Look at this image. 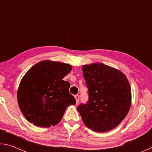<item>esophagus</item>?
<instances>
[{
    "instance_id": "obj_1",
    "label": "esophagus",
    "mask_w": 152,
    "mask_h": 152,
    "mask_svg": "<svg viewBox=\"0 0 152 152\" xmlns=\"http://www.w3.org/2000/svg\"><path fill=\"white\" fill-rule=\"evenodd\" d=\"M74 97H75V99H76V103H78V102H79V99H80L79 95H78V94H76V95H75V96H74Z\"/></svg>"
}]
</instances>
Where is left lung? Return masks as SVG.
<instances>
[{"label":"left lung","instance_id":"left-lung-1","mask_svg":"<svg viewBox=\"0 0 152 152\" xmlns=\"http://www.w3.org/2000/svg\"><path fill=\"white\" fill-rule=\"evenodd\" d=\"M88 100L77 109L86 127L106 132L125 119L132 102L131 87L121 72L101 63L82 66Z\"/></svg>","mask_w":152,"mask_h":152}]
</instances>
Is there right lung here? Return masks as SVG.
<instances>
[{
	"label": "right lung",
	"mask_w": 152,
	"mask_h": 152,
	"mask_svg": "<svg viewBox=\"0 0 152 152\" xmlns=\"http://www.w3.org/2000/svg\"><path fill=\"white\" fill-rule=\"evenodd\" d=\"M71 70L68 64L45 60L27 72L20 82L17 101L28 121L50 127L60 121L69 105L76 104L69 92L70 84L62 80Z\"/></svg>",
	"instance_id": "right-lung-1"
}]
</instances>
